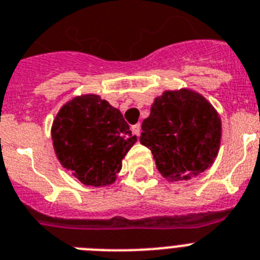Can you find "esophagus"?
Instances as JSON below:
<instances>
[{"mask_svg":"<svg viewBox=\"0 0 260 260\" xmlns=\"http://www.w3.org/2000/svg\"><path fill=\"white\" fill-rule=\"evenodd\" d=\"M132 132L136 135L137 137L140 136V133H141V125H140L139 123L135 124V125H132Z\"/></svg>","mask_w":260,"mask_h":260,"instance_id":"34e87169","label":"esophagus"}]
</instances>
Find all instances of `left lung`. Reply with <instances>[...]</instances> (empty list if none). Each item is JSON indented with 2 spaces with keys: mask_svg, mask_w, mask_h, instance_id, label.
Instances as JSON below:
<instances>
[{
  "mask_svg": "<svg viewBox=\"0 0 260 260\" xmlns=\"http://www.w3.org/2000/svg\"><path fill=\"white\" fill-rule=\"evenodd\" d=\"M140 143L150 149L158 171L169 180H187L211 168L221 141L213 106L188 89L165 91L143 121Z\"/></svg>",
  "mask_w": 260,
  "mask_h": 260,
  "instance_id": "left-lung-1",
  "label": "left lung"
}]
</instances>
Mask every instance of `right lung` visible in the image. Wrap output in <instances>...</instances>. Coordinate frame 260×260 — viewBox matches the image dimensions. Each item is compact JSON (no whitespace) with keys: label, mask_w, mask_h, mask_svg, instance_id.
<instances>
[{"label":"right lung","mask_w":260,"mask_h":260,"mask_svg":"<svg viewBox=\"0 0 260 260\" xmlns=\"http://www.w3.org/2000/svg\"><path fill=\"white\" fill-rule=\"evenodd\" d=\"M53 148L60 164L86 186L114 183L137 139L121 112L95 94L76 96L52 124Z\"/></svg>","instance_id":"add662e5"}]
</instances>
